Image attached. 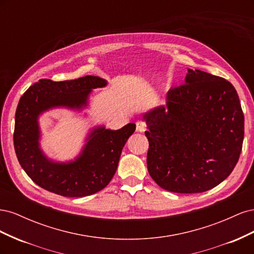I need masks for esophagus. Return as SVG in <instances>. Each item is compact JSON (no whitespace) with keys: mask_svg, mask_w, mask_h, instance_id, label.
<instances>
[{"mask_svg":"<svg viewBox=\"0 0 254 254\" xmlns=\"http://www.w3.org/2000/svg\"><path fill=\"white\" fill-rule=\"evenodd\" d=\"M146 130V124L142 121L136 122V131L137 132H144Z\"/></svg>","mask_w":254,"mask_h":254,"instance_id":"1","label":"esophagus"}]
</instances>
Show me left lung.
Here are the masks:
<instances>
[{
    "label": "left lung",
    "instance_id": "obj_1",
    "mask_svg": "<svg viewBox=\"0 0 254 254\" xmlns=\"http://www.w3.org/2000/svg\"><path fill=\"white\" fill-rule=\"evenodd\" d=\"M147 126V168L162 189L202 193L232 173L244 140V113L235 88L225 78L189 68L171 89L166 105L143 114Z\"/></svg>",
    "mask_w": 254,
    "mask_h": 254
}]
</instances>
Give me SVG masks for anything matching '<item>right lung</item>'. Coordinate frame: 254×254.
I'll use <instances>...</instances> for the list:
<instances>
[{
	"instance_id": "add662e5",
	"label": "right lung",
	"mask_w": 254,
	"mask_h": 254,
	"mask_svg": "<svg viewBox=\"0 0 254 254\" xmlns=\"http://www.w3.org/2000/svg\"><path fill=\"white\" fill-rule=\"evenodd\" d=\"M106 86V79L91 75L64 81L41 79L21 96L16 111L14 150L23 170L42 189L64 197H84L102 190L113 178L123 147L135 130L133 123L119 130L92 128L79 155L67 162L48 158L39 142L41 114L55 108L81 111L88 106L92 90Z\"/></svg>"
}]
</instances>
